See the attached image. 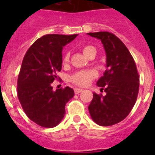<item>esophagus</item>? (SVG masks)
<instances>
[{"label":"esophagus","instance_id":"esophagus-1","mask_svg":"<svg viewBox=\"0 0 155 155\" xmlns=\"http://www.w3.org/2000/svg\"><path fill=\"white\" fill-rule=\"evenodd\" d=\"M82 91H83V89H81V88H78V87H76V88H74L75 94H79V93L81 92Z\"/></svg>","mask_w":155,"mask_h":155}]
</instances>
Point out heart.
<instances>
[{"label": "heart", "mask_w": 155, "mask_h": 155, "mask_svg": "<svg viewBox=\"0 0 155 155\" xmlns=\"http://www.w3.org/2000/svg\"><path fill=\"white\" fill-rule=\"evenodd\" d=\"M94 48L91 46H84L82 47V51L84 55H87L88 52L91 50H94ZM69 61V53H66L64 56V62L66 63ZM97 75L96 72L93 70L90 71H78L75 74H74L71 76V81L75 83V84H78L81 86H85L89 84L90 81L92 80L94 78H95Z\"/></svg>", "instance_id": "b5f03b06"}]
</instances>
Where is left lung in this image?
<instances>
[{
	"label": "left lung",
	"mask_w": 155,
	"mask_h": 155,
	"mask_svg": "<svg viewBox=\"0 0 155 155\" xmlns=\"http://www.w3.org/2000/svg\"><path fill=\"white\" fill-rule=\"evenodd\" d=\"M87 35L101 40L106 54V70L96 83L106 94L93 93L88 110L95 124L114 125L128 116L137 98L140 83L136 64L127 46L114 34L98 31Z\"/></svg>",
	"instance_id": "1"
}]
</instances>
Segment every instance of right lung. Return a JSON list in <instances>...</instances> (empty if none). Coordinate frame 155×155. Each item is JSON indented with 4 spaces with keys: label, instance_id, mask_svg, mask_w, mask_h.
Returning a JSON list of instances; mask_svg holds the SVG:
<instances>
[{
    "label": "right lung",
    "instance_id": "add662e5",
    "mask_svg": "<svg viewBox=\"0 0 155 155\" xmlns=\"http://www.w3.org/2000/svg\"><path fill=\"white\" fill-rule=\"evenodd\" d=\"M78 34H49L37 39L26 52L18 78V98L28 118L38 125L53 128L65 115L73 98L70 87L53 91L51 84L62 68V50Z\"/></svg>",
    "mask_w": 155,
    "mask_h": 155
}]
</instances>
